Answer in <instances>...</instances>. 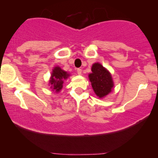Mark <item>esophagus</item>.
<instances>
[{"label":"esophagus","instance_id":"34e87169","mask_svg":"<svg viewBox=\"0 0 158 158\" xmlns=\"http://www.w3.org/2000/svg\"><path fill=\"white\" fill-rule=\"evenodd\" d=\"M77 74L78 75H81L82 74V70L81 68H77Z\"/></svg>","mask_w":158,"mask_h":158}]
</instances>
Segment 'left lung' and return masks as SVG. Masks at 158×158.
Returning a JSON list of instances; mask_svg holds the SVG:
<instances>
[{
  "label": "left lung",
  "mask_w": 158,
  "mask_h": 158,
  "mask_svg": "<svg viewBox=\"0 0 158 158\" xmlns=\"http://www.w3.org/2000/svg\"><path fill=\"white\" fill-rule=\"evenodd\" d=\"M92 73L88 75L93 89L99 98L106 96L111 91L114 84L111 75L99 63H95L92 66Z\"/></svg>",
  "instance_id": "1"
}]
</instances>
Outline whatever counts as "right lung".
I'll use <instances>...</instances> for the list:
<instances>
[{"instance_id":"right-lung-1","label":"right lung","mask_w":158,"mask_h":158,"mask_svg":"<svg viewBox=\"0 0 158 158\" xmlns=\"http://www.w3.org/2000/svg\"><path fill=\"white\" fill-rule=\"evenodd\" d=\"M69 74L65 71L62 70L60 67H55L52 73V77L50 80L51 85H52V88L56 91H60L62 88L63 80L68 78Z\"/></svg>"}]
</instances>
